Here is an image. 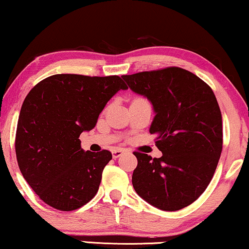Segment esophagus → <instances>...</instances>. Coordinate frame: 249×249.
Here are the masks:
<instances>
[{
	"label": "esophagus",
	"instance_id": "esophagus-1",
	"mask_svg": "<svg viewBox=\"0 0 249 249\" xmlns=\"http://www.w3.org/2000/svg\"><path fill=\"white\" fill-rule=\"evenodd\" d=\"M124 153V149H122V148L113 149V151H112V156H113V159H118L119 156H121Z\"/></svg>",
	"mask_w": 249,
	"mask_h": 249
}]
</instances>
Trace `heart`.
Returning <instances> with one entry per match:
<instances>
[{
  "label": "heart",
  "mask_w": 249,
  "mask_h": 249,
  "mask_svg": "<svg viewBox=\"0 0 249 249\" xmlns=\"http://www.w3.org/2000/svg\"><path fill=\"white\" fill-rule=\"evenodd\" d=\"M134 101H145V98H142V97H136V98H134Z\"/></svg>",
  "instance_id": "heart-1"
}]
</instances>
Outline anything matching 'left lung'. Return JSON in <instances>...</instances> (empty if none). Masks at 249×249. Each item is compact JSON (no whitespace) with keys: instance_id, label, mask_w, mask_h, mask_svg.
Masks as SVG:
<instances>
[{"instance_id":"left-lung-1","label":"left lung","mask_w":249,"mask_h":249,"mask_svg":"<svg viewBox=\"0 0 249 249\" xmlns=\"http://www.w3.org/2000/svg\"><path fill=\"white\" fill-rule=\"evenodd\" d=\"M135 93L152 102L149 132L162 152L159 159L134 152L138 164L132 186L142 198L163 211L195 202L209 186L223 145L222 115L212 88L179 67L124 74Z\"/></svg>"}]
</instances>
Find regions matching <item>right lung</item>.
<instances>
[{
    "instance_id": "add662e5",
    "label": "right lung",
    "mask_w": 249,
    "mask_h": 249,
    "mask_svg": "<svg viewBox=\"0 0 249 249\" xmlns=\"http://www.w3.org/2000/svg\"><path fill=\"white\" fill-rule=\"evenodd\" d=\"M128 86L119 76L53 74L35 85L20 110L16 155L20 171L40 199L59 211H74L96 195L107 149L81 148L110 98Z\"/></svg>"
}]
</instances>
